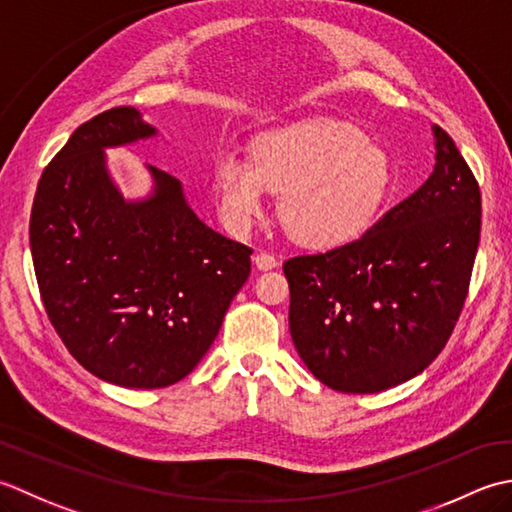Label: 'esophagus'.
Masks as SVG:
<instances>
[{
  "instance_id": "1",
  "label": "esophagus",
  "mask_w": 512,
  "mask_h": 512,
  "mask_svg": "<svg viewBox=\"0 0 512 512\" xmlns=\"http://www.w3.org/2000/svg\"><path fill=\"white\" fill-rule=\"evenodd\" d=\"M254 265H256L260 271H269V269L278 267V258L267 254V252H260V254L254 256Z\"/></svg>"
}]
</instances>
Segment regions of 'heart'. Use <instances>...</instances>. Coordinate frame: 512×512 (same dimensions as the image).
Masks as SVG:
<instances>
[{
    "mask_svg": "<svg viewBox=\"0 0 512 512\" xmlns=\"http://www.w3.org/2000/svg\"><path fill=\"white\" fill-rule=\"evenodd\" d=\"M391 161L378 143L349 123L314 119L258 134L243 159H214L218 212L243 234L265 210V190L280 192L287 232L309 247L349 243L367 229L391 190Z\"/></svg>",
    "mask_w": 512,
    "mask_h": 512,
    "instance_id": "heart-1",
    "label": "heart"
}]
</instances>
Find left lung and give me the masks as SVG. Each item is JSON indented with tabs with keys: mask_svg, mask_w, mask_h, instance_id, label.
<instances>
[{
	"mask_svg": "<svg viewBox=\"0 0 512 512\" xmlns=\"http://www.w3.org/2000/svg\"><path fill=\"white\" fill-rule=\"evenodd\" d=\"M435 168L358 241L289 258V331L333 391L378 393L420 375L464 307L482 196L453 139L433 125Z\"/></svg>",
	"mask_w": 512,
	"mask_h": 512,
	"instance_id": "1",
	"label": "left lung"
}]
</instances>
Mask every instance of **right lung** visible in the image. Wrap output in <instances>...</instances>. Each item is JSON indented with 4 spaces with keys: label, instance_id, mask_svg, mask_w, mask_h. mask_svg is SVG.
<instances>
[{
    "label": "right lung",
    "instance_id": "right-lung-1",
    "mask_svg": "<svg viewBox=\"0 0 512 512\" xmlns=\"http://www.w3.org/2000/svg\"><path fill=\"white\" fill-rule=\"evenodd\" d=\"M137 108L72 132L37 185L30 252L46 314L81 367L125 389L183 380L212 347L252 249L207 227L181 181L145 165L128 198L106 150L156 137Z\"/></svg>",
    "mask_w": 512,
    "mask_h": 512
}]
</instances>
